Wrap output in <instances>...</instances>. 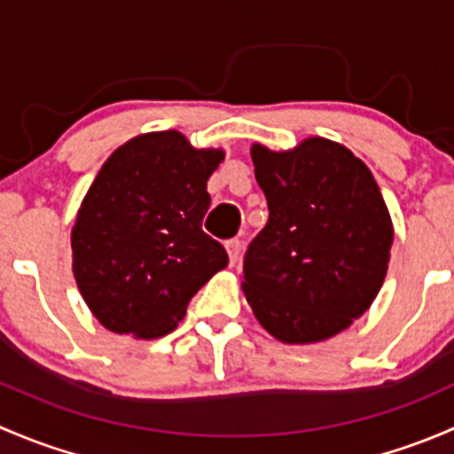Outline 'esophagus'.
<instances>
[{
  "label": "esophagus",
  "instance_id": "esophagus-1",
  "mask_svg": "<svg viewBox=\"0 0 454 454\" xmlns=\"http://www.w3.org/2000/svg\"><path fill=\"white\" fill-rule=\"evenodd\" d=\"M226 253H228V261H231V265H235L241 256V239H228Z\"/></svg>",
  "mask_w": 454,
  "mask_h": 454
}]
</instances>
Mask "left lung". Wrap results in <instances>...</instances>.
I'll use <instances>...</instances> for the list:
<instances>
[{
    "mask_svg": "<svg viewBox=\"0 0 454 454\" xmlns=\"http://www.w3.org/2000/svg\"><path fill=\"white\" fill-rule=\"evenodd\" d=\"M270 217L244 256V292L265 332L308 345L336 336L373 303L387 277L393 223L367 164L308 138L250 149Z\"/></svg>",
    "mask_w": 454,
    "mask_h": 454,
    "instance_id": "left-lung-1",
    "label": "left lung"
}]
</instances>
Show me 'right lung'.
<instances>
[{"label": "right lung", "mask_w": 454, "mask_h": 454, "mask_svg": "<svg viewBox=\"0 0 454 454\" xmlns=\"http://www.w3.org/2000/svg\"><path fill=\"white\" fill-rule=\"evenodd\" d=\"M222 160V149H193L168 129L131 138L103 164L72 228V270L109 332H173L200 287L228 265L223 246L201 231L206 182Z\"/></svg>", "instance_id": "obj_1"}]
</instances>
